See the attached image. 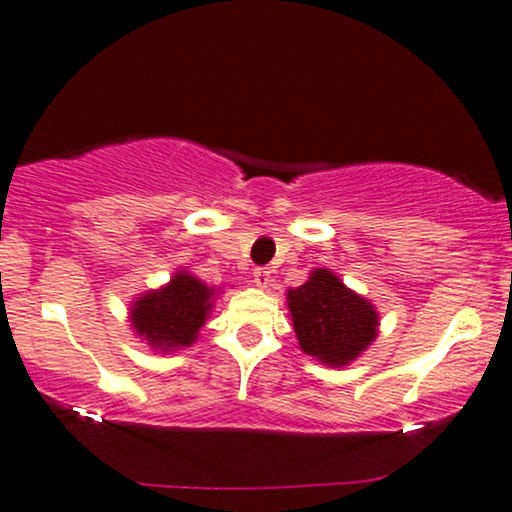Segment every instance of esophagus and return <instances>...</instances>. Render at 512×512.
<instances>
[{
  "instance_id": "34e87169",
  "label": "esophagus",
  "mask_w": 512,
  "mask_h": 512,
  "mask_svg": "<svg viewBox=\"0 0 512 512\" xmlns=\"http://www.w3.org/2000/svg\"><path fill=\"white\" fill-rule=\"evenodd\" d=\"M252 278H255L257 288H267L269 281H271V271L267 267H260V269L252 271Z\"/></svg>"
}]
</instances>
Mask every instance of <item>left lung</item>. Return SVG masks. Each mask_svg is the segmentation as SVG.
Returning <instances> with one entry per match:
<instances>
[{
	"instance_id": "1",
	"label": "left lung",
	"mask_w": 512,
	"mask_h": 512,
	"mask_svg": "<svg viewBox=\"0 0 512 512\" xmlns=\"http://www.w3.org/2000/svg\"><path fill=\"white\" fill-rule=\"evenodd\" d=\"M286 304L297 345L323 366H349L378 338L375 304L331 269H314L300 288H288Z\"/></svg>"
}]
</instances>
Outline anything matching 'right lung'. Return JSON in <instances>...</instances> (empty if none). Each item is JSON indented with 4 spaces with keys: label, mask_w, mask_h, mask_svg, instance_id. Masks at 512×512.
Instances as JSON below:
<instances>
[{
    "label": "right lung",
    "mask_w": 512,
    "mask_h": 512,
    "mask_svg": "<svg viewBox=\"0 0 512 512\" xmlns=\"http://www.w3.org/2000/svg\"><path fill=\"white\" fill-rule=\"evenodd\" d=\"M222 288L208 286L189 269H177L170 281L129 302V326L153 352L170 354L198 340Z\"/></svg>",
    "instance_id": "add662e5"
}]
</instances>
